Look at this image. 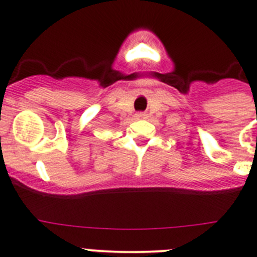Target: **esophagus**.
<instances>
[{"mask_svg": "<svg viewBox=\"0 0 257 257\" xmlns=\"http://www.w3.org/2000/svg\"><path fill=\"white\" fill-rule=\"evenodd\" d=\"M136 116H137L138 119H143V117H145L146 115H145V112H138V114L136 115Z\"/></svg>", "mask_w": 257, "mask_h": 257, "instance_id": "1", "label": "esophagus"}]
</instances>
